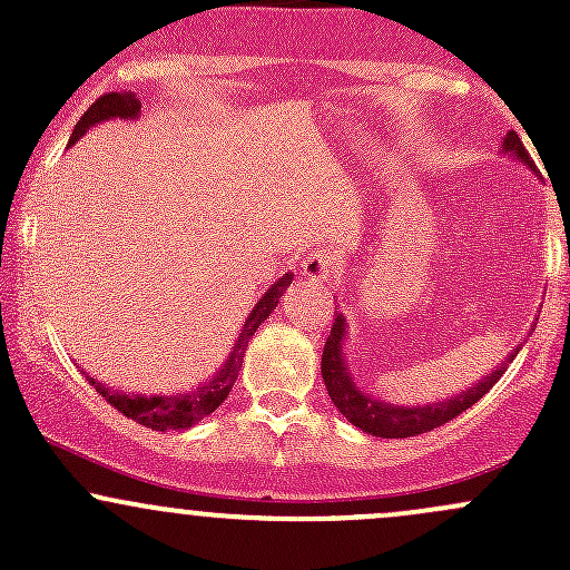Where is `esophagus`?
<instances>
[{"mask_svg":"<svg viewBox=\"0 0 570 570\" xmlns=\"http://www.w3.org/2000/svg\"><path fill=\"white\" fill-rule=\"evenodd\" d=\"M333 264L336 262H333L331 253L314 250L303 258L301 275L308 281V284H327V281L333 278V273H336V267H333Z\"/></svg>","mask_w":570,"mask_h":570,"instance_id":"34e87169","label":"esophagus"}]
</instances>
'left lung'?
Listing matches in <instances>:
<instances>
[{
    "label": "left lung",
    "mask_w": 570,
    "mask_h": 570,
    "mask_svg": "<svg viewBox=\"0 0 570 570\" xmlns=\"http://www.w3.org/2000/svg\"><path fill=\"white\" fill-rule=\"evenodd\" d=\"M499 154L513 157L515 163L534 170L530 154H527L524 142L519 140L515 131H508V135H504ZM347 333L350 322L342 312H338L336 320H333L325 350H322V381H325L327 394H331L338 413H342L347 422H353L358 430L377 435V439H411V435L428 433V430L441 428V424H446L450 419L461 416V413L469 411L476 400H482V396L491 392L493 383L504 375L508 364L515 358V353H519V350H513V353L508 355V361H502L491 375L476 381L474 386H469L461 394H452L450 400L428 402V405H396V402L377 400V396H372L366 389L358 386V381H355L353 370H350L347 364Z\"/></svg>",
    "instance_id": "8db88e82"
}]
</instances>
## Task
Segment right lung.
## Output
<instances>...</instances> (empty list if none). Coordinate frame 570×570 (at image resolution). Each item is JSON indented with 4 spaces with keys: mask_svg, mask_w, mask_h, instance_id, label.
<instances>
[{
    "mask_svg": "<svg viewBox=\"0 0 570 570\" xmlns=\"http://www.w3.org/2000/svg\"><path fill=\"white\" fill-rule=\"evenodd\" d=\"M140 118V101L131 94H107L101 96L96 105H90L88 112L79 118V124L73 126L71 140L68 146H73L77 140H82L94 126L105 124V120H137ZM295 275L284 273L275 284H269V289L264 292L256 301L253 312L245 320L243 331H239L237 342H234L228 358L217 366L215 375L209 377L200 386L189 389V392H174V394H126V392H112V389L99 383L96 377H90V383L112 407H118L124 416L135 419L137 424H146L151 430H189L193 424H198L200 419H206L209 413H215L217 407L226 402L228 392L234 389V381L239 375V366H243L245 347H248L250 336L256 333V327L262 325L269 314L278 306L281 295L286 292V286L292 284Z\"/></svg>",
    "mask_w": 570,
    "mask_h": 570,
    "instance_id": "add662e5",
    "label": "right lung"
}]
</instances>
